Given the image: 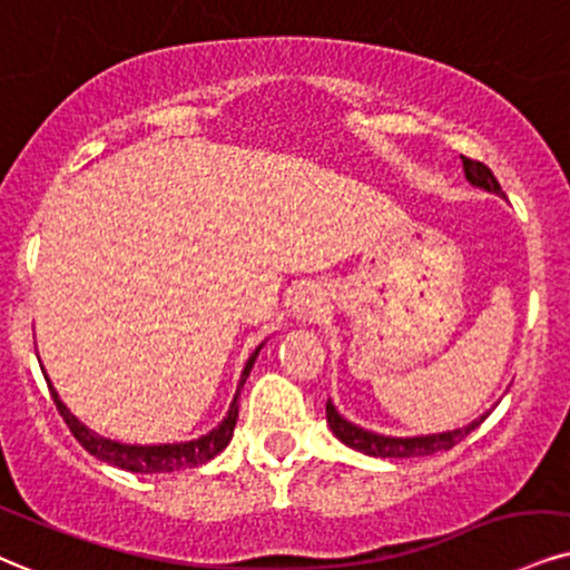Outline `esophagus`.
Segmentation results:
<instances>
[{
    "mask_svg": "<svg viewBox=\"0 0 570 570\" xmlns=\"http://www.w3.org/2000/svg\"><path fill=\"white\" fill-rule=\"evenodd\" d=\"M322 312H325V298H322V293L314 291V287H304V291H298L296 298H293V317L301 322H314Z\"/></svg>",
    "mask_w": 570,
    "mask_h": 570,
    "instance_id": "obj_1",
    "label": "esophagus"
}]
</instances>
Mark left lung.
<instances>
[{
    "mask_svg": "<svg viewBox=\"0 0 570 570\" xmlns=\"http://www.w3.org/2000/svg\"><path fill=\"white\" fill-rule=\"evenodd\" d=\"M462 168H465V177H468L470 185L489 189V193L504 195L500 181H497V177L491 174V168L487 164L462 156ZM325 412H327L330 431L338 435V439L346 446L356 449V452H362V454H370V456H428V454H435V452H446V449L460 444V441L465 439L470 431H475V428H479L483 420L489 417V412H487V414H481L479 420H473L470 425L456 428V431L431 433V435H412V439H396V435L372 433V431H364V428H360V425L348 423L346 417H341L338 410H335L330 399H327Z\"/></svg>",
    "mask_w": 570,
    "mask_h": 570,
    "instance_id": "left-lung-1",
    "label": "left lung"
}]
</instances>
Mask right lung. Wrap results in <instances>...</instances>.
Returning <instances> with one entry per match:
<instances>
[{"mask_svg":"<svg viewBox=\"0 0 570 570\" xmlns=\"http://www.w3.org/2000/svg\"><path fill=\"white\" fill-rule=\"evenodd\" d=\"M264 346V343H262ZM250 354V360L245 362V370L240 375V385H237L235 399H232L227 417L222 420L214 431L200 435L195 441H185V444H156V446H135V444H121V441H110L97 435L95 431H89L87 425H81L79 420L70 414V410L58 399V391L52 389V383L47 381L49 393H52V402L58 406L60 417L66 420V425L73 433V439L87 449L91 456L97 460L108 462V465H116L121 470H131V473H174V470H185V468H198L203 462L214 460L222 449H227V444L232 441V433H235V423H237V399H240V389L245 385V377L250 375L253 362H256L258 351Z\"/></svg>","mask_w":570,"mask_h":570,"instance_id":"obj_1","label":"right lung"}]
</instances>
